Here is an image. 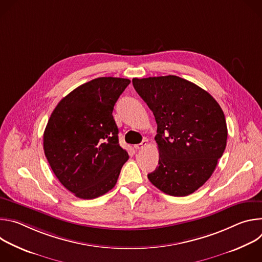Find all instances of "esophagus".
<instances>
[{
    "label": "esophagus",
    "instance_id": "obj_1",
    "mask_svg": "<svg viewBox=\"0 0 262 262\" xmlns=\"http://www.w3.org/2000/svg\"><path fill=\"white\" fill-rule=\"evenodd\" d=\"M146 145H147V141H146V140H144V141H142L140 144L135 145V148H136V149H143Z\"/></svg>",
    "mask_w": 262,
    "mask_h": 262
}]
</instances>
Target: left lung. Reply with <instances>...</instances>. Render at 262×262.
I'll use <instances>...</instances> for the list:
<instances>
[{"label":"left lung","instance_id":"1","mask_svg":"<svg viewBox=\"0 0 262 262\" xmlns=\"http://www.w3.org/2000/svg\"><path fill=\"white\" fill-rule=\"evenodd\" d=\"M158 124L160 159L148 179L165 194L183 197L213 173L227 143L225 115L205 90L176 76L133 79Z\"/></svg>","mask_w":262,"mask_h":262}]
</instances>
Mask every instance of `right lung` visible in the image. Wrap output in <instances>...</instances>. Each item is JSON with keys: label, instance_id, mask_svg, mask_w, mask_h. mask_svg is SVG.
<instances>
[{"label": "right lung", "instance_id": "right-lung-1", "mask_svg": "<svg viewBox=\"0 0 262 262\" xmlns=\"http://www.w3.org/2000/svg\"><path fill=\"white\" fill-rule=\"evenodd\" d=\"M121 78H97L60 100L43 134L48 162L59 181L81 199L115 186L128 154L119 145L114 105L129 85Z\"/></svg>", "mask_w": 262, "mask_h": 262}]
</instances>
